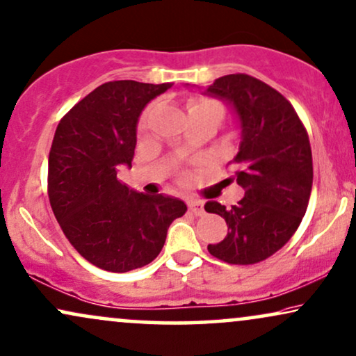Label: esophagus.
<instances>
[{"mask_svg":"<svg viewBox=\"0 0 356 356\" xmlns=\"http://www.w3.org/2000/svg\"><path fill=\"white\" fill-rule=\"evenodd\" d=\"M188 207L189 211L193 212L195 216H202L204 214V202L200 201V200H188Z\"/></svg>","mask_w":356,"mask_h":356,"instance_id":"obj_1","label":"esophagus"}]
</instances>
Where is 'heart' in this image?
I'll return each mask as SVG.
<instances>
[{"instance_id":"heart-1","label":"heart","mask_w":356,"mask_h":356,"mask_svg":"<svg viewBox=\"0 0 356 356\" xmlns=\"http://www.w3.org/2000/svg\"><path fill=\"white\" fill-rule=\"evenodd\" d=\"M201 108H216V109L220 111V114H222V109H220V106L218 103H214V101H211V99H202L201 98V99H195V101H191V103H189V111L201 109ZM149 118H150V111H147V113L140 119V129L147 127V124H149Z\"/></svg>"}]
</instances>
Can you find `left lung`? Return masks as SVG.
Instances as JSON below:
<instances>
[{
  "label": "left lung",
  "instance_id": "obj_1",
  "mask_svg": "<svg viewBox=\"0 0 356 356\" xmlns=\"http://www.w3.org/2000/svg\"><path fill=\"white\" fill-rule=\"evenodd\" d=\"M232 108L240 127L238 152L230 160L245 195L225 209H204L227 222L222 242L207 245L230 265H253L273 255L293 237L306 214L312 189V154L306 129L293 106L275 88L245 73L225 75L204 90Z\"/></svg>",
  "mask_w": 356,
  "mask_h": 356
}]
</instances>
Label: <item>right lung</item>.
Here are the masks:
<instances>
[{"instance_id":"1","label":"right lung","mask_w":356,"mask_h":356,"mask_svg":"<svg viewBox=\"0 0 356 356\" xmlns=\"http://www.w3.org/2000/svg\"><path fill=\"white\" fill-rule=\"evenodd\" d=\"M172 85L109 81L58 122L49 154V200L65 237L98 268H142L163 248L170 224L186 212L181 200L132 191L118 179L132 167L137 122Z\"/></svg>"}]
</instances>
